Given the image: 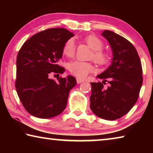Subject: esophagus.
Masks as SVG:
<instances>
[{
	"instance_id": "1",
	"label": "esophagus",
	"mask_w": 153,
	"mask_h": 153,
	"mask_svg": "<svg viewBox=\"0 0 153 153\" xmlns=\"http://www.w3.org/2000/svg\"><path fill=\"white\" fill-rule=\"evenodd\" d=\"M76 81H77V84H81L82 82H84V80L81 79V78H79V77H77V78H76Z\"/></svg>"
}]
</instances>
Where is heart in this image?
<instances>
[{
  "mask_svg": "<svg viewBox=\"0 0 153 153\" xmlns=\"http://www.w3.org/2000/svg\"><path fill=\"white\" fill-rule=\"evenodd\" d=\"M84 41L93 50L92 58L96 63L100 65H105L109 63L110 55L102 50L104 43L99 38L94 35H89L84 38ZM76 42L72 38L67 40L63 45V53L67 57H73L76 53ZM69 69L74 76L78 77H84L94 71V67L89 62L75 61L69 63Z\"/></svg>",
  "mask_w": 153,
  "mask_h": 153,
  "instance_id": "1",
  "label": "heart"
}]
</instances>
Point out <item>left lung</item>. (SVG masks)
Listing matches in <instances>:
<instances>
[{"instance_id":"obj_1","label":"left lung","mask_w":153,"mask_h":153,"mask_svg":"<svg viewBox=\"0 0 153 153\" xmlns=\"http://www.w3.org/2000/svg\"><path fill=\"white\" fill-rule=\"evenodd\" d=\"M113 52L111 65L97 76L102 82H91L90 108L96 115L115 120L128 113L135 105L142 85V69L138 52L130 42L119 34L105 30ZM108 81L110 86L103 84Z\"/></svg>"}]
</instances>
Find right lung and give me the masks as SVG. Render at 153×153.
I'll return each instance as SVG.
<instances>
[{
  "instance_id": "obj_1",
  "label": "right lung",
  "mask_w": 153,
  "mask_h": 153,
  "mask_svg": "<svg viewBox=\"0 0 153 153\" xmlns=\"http://www.w3.org/2000/svg\"><path fill=\"white\" fill-rule=\"evenodd\" d=\"M74 36L65 28L44 30L29 38L18 53L15 88L25 110L34 117H55L66 107L76 78L59 77L55 81L51 77L65 70L58 62L65 43Z\"/></svg>"
}]
</instances>
